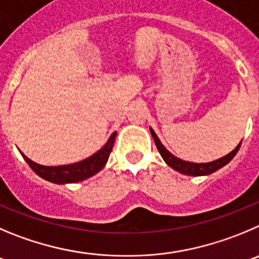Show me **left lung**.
I'll return each instance as SVG.
<instances>
[{
	"mask_svg": "<svg viewBox=\"0 0 259 259\" xmlns=\"http://www.w3.org/2000/svg\"><path fill=\"white\" fill-rule=\"evenodd\" d=\"M150 132H151L152 139H154L155 144H156L157 150H159L160 155H161V157L164 159V161L166 162V164H168L170 168H173L174 170L179 171V173H182V174H186V176H194V177H197V176H208V174H211V173H213V171L219 170V169L223 168L224 165L228 164V162L230 161V160L233 159L234 156H235L236 152H238L239 149H240V145H242V142H240V144H239L238 146H236L235 149L233 150V151L229 152V154L225 155V156L220 157V159L215 160V161L197 164V162L184 161V160L178 159L177 156H174V155L171 154V152H169L168 150L165 149L164 145L160 142L159 137L156 136V134H155L152 128H150Z\"/></svg>",
	"mask_w": 259,
	"mask_h": 259,
	"instance_id": "obj_1",
	"label": "left lung"
}]
</instances>
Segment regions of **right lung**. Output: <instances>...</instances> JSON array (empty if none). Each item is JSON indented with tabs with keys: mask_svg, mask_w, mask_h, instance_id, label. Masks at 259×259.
Listing matches in <instances>:
<instances>
[{
	"mask_svg": "<svg viewBox=\"0 0 259 259\" xmlns=\"http://www.w3.org/2000/svg\"><path fill=\"white\" fill-rule=\"evenodd\" d=\"M117 132L112 134L109 137L107 144L102 147L98 152H95L93 156L88 157V159L82 160V161L73 162V164L68 165H60V166H44V165L36 164L33 160L29 159L28 156L21 152L24 160L29 164L31 169L46 181L52 182V183L57 184H66V183H76V182L85 181V179L90 178L98 171L102 170L104 168V165L107 164L108 159H109L110 151L114 145V139Z\"/></svg>",
	"mask_w": 259,
	"mask_h": 259,
	"instance_id": "add662e5",
	"label": "right lung"
}]
</instances>
